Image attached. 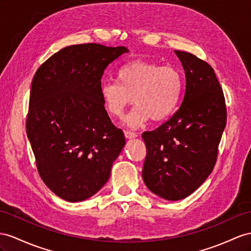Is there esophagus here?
<instances>
[{
    "label": "esophagus",
    "instance_id": "34e87169",
    "mask_svg": "<svg viewBox=\"0 0 251 251\" xmlns=\"http://www.w3.org/2000/svg\"><path fill=\"white\" fill-rule=\"evenodd\" d=\"M125 137L127 139H133V138H137L138 137V133L137 132H132V131H125Z\"/></svg>",
    "mask_w": 251,
    "mask_h": 251
}]
</instances>
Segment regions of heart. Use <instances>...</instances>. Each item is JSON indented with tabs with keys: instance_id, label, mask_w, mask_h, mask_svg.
<instances>
[{
	"instance_id": "1",
	"label": "heart",
	"mask_w": 251,
	"mask_h": 251,
	"mask_svg": "<svg viewBox=\"0 0 251 251\" xmlns=\"http://www.w3.org/2000/svg\"><path fill=\"white\" fill-rule=\"evenodd\" d=\"M183 91V76L173 66L136 59L122 66L117 81H105L100 96L105 111L121 118L127 106L136 104L125 119V124L139 128L151 119L159 123L175 112Z\"/></svg>"
}]
</instances>
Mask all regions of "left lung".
I'll return each instance as SVG.
<instances>
[{
  "label": "left lung",
  "mask_w": 251,
  "mask_h": 251,
  "mask_svg": "<svg viewBox=\"0 0 251 251\" xmlns=\"http://www.w3.org/2000/svg\"><path fill=\"white\" fill-rule=\"evenodd\" d=\"M185 74V92L175 114L142 134L147 150L143 180L166 201L191 195L213 171L226 126L223 89L214 70L195 55L175 50Z\"/></svg>",
  "instance_id": "8db88e82"
}]
</instances>
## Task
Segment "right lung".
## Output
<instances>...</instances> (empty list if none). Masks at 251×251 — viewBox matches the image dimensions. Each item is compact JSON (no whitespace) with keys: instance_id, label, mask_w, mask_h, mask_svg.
I'll use <instances>...</instances> for the list:
<instances>
[{"instance_id":"right-lung-1","label":"right lung","mask_w":251,"mask_h":251,"mask_svg":"<svg viewBox=\"0 0 251 251\" xmlns=\"http://www.w3.org/2000/svg\"><path fill=\"white\" fill-rule=\"evenodd\" d=\"M125 47L98 43L63 48L37 70L26 133L43 182L70 202L86 201L110 177L125 137L108 117L100 79Z\"/></svg>"}]
</instances>
